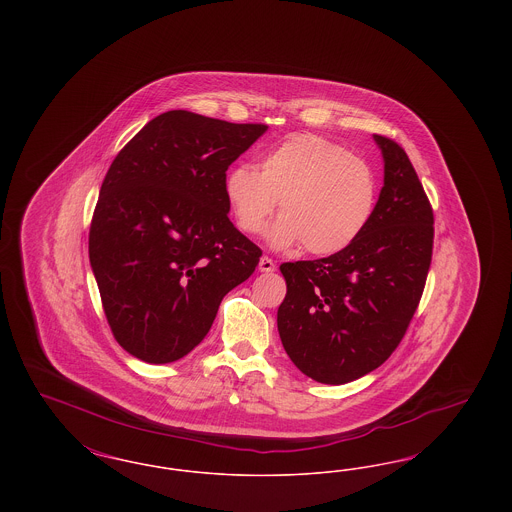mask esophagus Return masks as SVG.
Masks as SVG:
<instances>
[{
	"label": "esophagus",
	"instance_id": "34e87169",
	"mask_svg": "<svg viewBox=\"0 0 512 512\" xmlns=\"http://www.w3.org/2000/svg\"><path fill=\"white\" fill-rule=\"evenodd\" d=\"M259 270H261V272H274V270H276V265H274V261H272L270 257H261V261H259Z\"/></svg>",
	"mask_w": 512,
	"mask_h": 512
}]
</instances>
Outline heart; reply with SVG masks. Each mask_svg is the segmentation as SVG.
Listing matches in <instances>:
<instances>
[{
    "label": "heart",
    "instance_id": "heart-1",
    "mask_svg": "<svg viewBox=\"0 0 512 512\" xmlns=\"http://www.w3.org/2000/svg\"><path fill=\"white\" fill-rule=\"evenodd\" d=\"M224 192L245 234L263 232L278 203L282 217L270 230V242L301 244L307 253L326 257L365 232L378 203V176L365 159L305 132L267 151L261 171L232 167Z\"/></svg>",
    "mask_w": 512,
    "mask_h": 512
}]
</instances>
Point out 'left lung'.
Here are the masks:
<instances>
[{
    "mask_svg": "<svg viewBox=\"0 0 512 512\" xmlns=\"http://www.w3.org/2000/svg\"><path fill=\"white\" fill-rule=\"evenodd\" d=\"M384 188L365 232L340 253L282 263L278 332L293 365L320 384H347L386 363L426 286L434 211L405 149L374 134Z\"/></svg>",
    "mask_w": 512,
    "mask_h": 512,
    "instance_id": "obj_1",
    "label": "left lung"
}]
</instances>
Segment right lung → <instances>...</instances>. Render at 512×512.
<instances>
[{"label":"right lung","instance_id":"right-lung-1","mask_svg":"<svg viewBox=\"0 0 512 512\" xmlns=\"http://www.w3.org/2000/svg\"><path fill=\"white\" fill-rule=\"evenodd\" d=\"M261 122L167 111L119 151L90 224V265L122 349L151 365L188 355L207 336L226 293L263 251L230 222L228 167Z\"/></svg>","mask_w":512,"mask_h":512}]
</instances>
